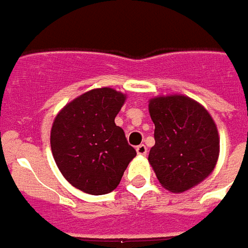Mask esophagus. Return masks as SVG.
Masks as SVG:
<instances>
[{
	"mask_svg": "<svg viewBox=\"0 0 248 248\" xmlns=\"http://www.w3.org/2000/svg\"><path fill=\"white\" fill-rule=\"evenodd\" d=\"M137 155H140V156H145L146 153H148V148H146L144 144H140V145L136 148Z\"/></svg>",
	"mask_w": 248,
	"mask_h": 248,
	"instance_id": "obj_1",
	"label": "esophagus"
}]
</instances>
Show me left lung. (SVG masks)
Segmentation results:
<instances>
[{
	"label": "left lung",
	"mask_w": 248,
	"mask_h": 248,
	"mask_svg": "<svg viewBox=\"0 0 248 248\" xmlns=\"http://www.w3.org/2000/svg\"><path fill=\"white\" fill-rule=\"evenodd\" d=\"M155 145L148 160L158 181L173 193L190 189L210 174L219 155V137L209 112L182 95L149 102Z\"/></svg>",
	"instance_id": "obj_1"
}]
</instances>
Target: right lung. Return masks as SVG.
I'll use <instances>...</instances> for the list:
<instances>
[{
	"mask_svg": "<svg viewBox=\"0 0 248 248\" xmlns=\"http://www.w3.org/2000/svg\"><path fill=\"white\" fill-rule=\"evenodd\" d=\"M125 95L96 88L68 103L51 128V151L59 170L79 190L102 196L115 190L135 148L115 124Z\"/></svg>",
	"mask_w": 248,
	"mask_h": 248,
	"instance_id": "right-lung-1",
	"label": "right lung"
}]
</instances>
